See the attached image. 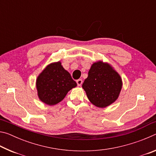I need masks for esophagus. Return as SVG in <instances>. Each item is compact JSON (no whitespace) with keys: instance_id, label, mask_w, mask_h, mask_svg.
Segmentation results:
<instances>
[{"instance_id":"esophagus-1","label":"esophagus","mask_w":156,"mask_h":156,"mask_svg":"<svg viewBox=\"0 0 156 156\" xmlns=\"http://www.w3.org/2000/svg\"><path fill=\"white\" fill-rule=\"evenodd\" d=\"M76 83H77L78 86H81L82 84H83V80L82 79H78V80H76Z\"/></svg>"}]
</instances>
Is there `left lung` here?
I'll use <instances>...</instances> for the list:
<instances>
[{
	"instance_id": "obj_1",
	"label": "left lung",
	"mask_w": 156,
	"mask_h": 156,
	"mask_svg": "<svg viewBox=\"0 0 156 156\" xmlns=\"http://www.w3.org/2000/svg\"><path fill=\"white\" fill-rule=\"evenodd\" d=\"M122 86L121 77L112 66L98 61L91 65L82 87L92 104L105 108L118 99Z\"/></svg>"
}]
</instances>
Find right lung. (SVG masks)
I'll list each match as a JSON object with an SVG mask.
<instances>
[{"instance_id": "obj_1", "label": "right lung", "mask_w": 156, "mask_h": 156, "mask_svg": "<svg viewBox=\"0 0 156 156\" xmlns=\"http://www.w3.org/2000/svg\"><path fill=\"white\" fill-rule=\"evenodd\" d=\"M76 86L77 84L60 61L47 65L36 80L39 99L48 105L62 101L68 91Z\"/></svg>"}]
</instances>
